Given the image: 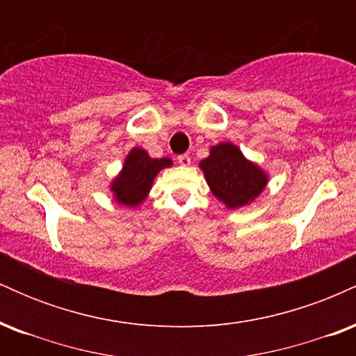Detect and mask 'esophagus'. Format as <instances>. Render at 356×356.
I'll list each match as a JSON object with an SVG mask.
<instances>
[{
	"mask_svg": "<svg viewBox=\"0 0 356 356\" xmlns=\"http://www.w3.org/2000/svg\"><path fill=\"white\" fill-rule=\"evenodd\" d=\"M177 162L182 167H187V165H191V157L187 154H182V155H179V157H177Z\"/></svg>",
	"mask_w": 356,
	"mask_h": 356,
	"instance_id": "1",
	"label": "esophagus"
}]
</instances>
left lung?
<instances>
[{"label": "left lung", "mask_w": 356, "mask_h": 356, "mask_svg": "<svg viewBox=\"0 0 356 356\" xmlns=\"http://www.w3.org/2000/svg\"><path fill=\"white\" fill-rule=\"evenodd\" d=\"M199 167L212 194L229 209L251 204L268 184L266 172L248 161L231 142L211 147L209 157L201 161Z\"/></svg>", "instance_id": "obj_1"}]
</instances>
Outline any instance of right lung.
<instances>
[{"mask_svg":"<svg viewBox=\"0 0 356 356\" xmlns=\"http://www.w3.org/2000/svg\"><path fill=\"white\" fill-rule=\"evenodd\" d=\"M170 165V159H152L147 150L134 147L125 157L120 174L110 184L113 199L122 206L137 207L149 195L155 175Z\"/></svg>","mask_w":356,"mask_h":356,"instance_id":"add662e5","label":"right lung"}]
</instances>
